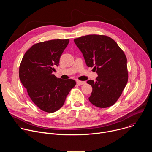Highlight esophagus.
Returning <instances> with one entry per match:
<instances>
[{"label":"esophagus","instance_id":"obj_1","mask_svg":"<svg viewBox=\"0 0 152 152\" xmlns=\"http://www.w3.org/2000/svg\"><path fill=\"white\" fill-rule=\"evenodd\" d=\"M76 82H77V83L78 85H84V84L86 83L85 81H81V80H76Z\"/></svg>","mask_w":152,"mask_h":152}]
</instances>
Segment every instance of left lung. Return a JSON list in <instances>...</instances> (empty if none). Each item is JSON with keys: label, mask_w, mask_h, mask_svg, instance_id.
Wrapping results in <instances>:
<instances>
[{"label": "left lung", "mask_w": 152, "mask_h": 152, "mask_svg": "<svg viewBox=\"0 0 152 152\" xmlns=\"http://www.w3.org/2000/svg\"><path fill=\"white\" fill-rule=\"evenodd\" d=\"M74 41L82 52L86 66L94 67L98 74L95 82H86L93 88L90 102L99 107L111 106L127 83L126 55L113 38L104 35L82 36Z\"/></svg>", "instance_id": "left-lung-1"}]
</instances>
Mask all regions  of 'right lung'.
Returning <instances> with one entry per match:
<instances>
[{"label": "right lung", "mask_w": 152, "mask_h": 152, "mask_svg": "<svg viewBox=\"0 0 152 152\" xmlns=\"http://www.w3.org/2000/svg\"><path fill=\"white\" fill-rule=\"evenodd\" d=\"M69 39H51L34 45L25 53L19 67V77L32 101L49 113L57 111L76 85L73 79L53 75Z\"/></svg>", "instance_id": "right-lung-1"}]
</instances>
